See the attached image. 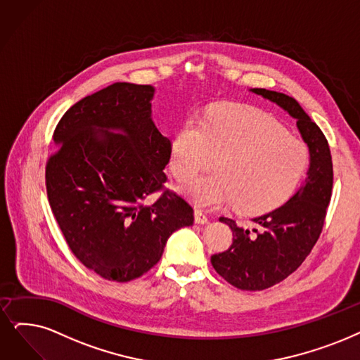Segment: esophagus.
Returning <instances> with one entry per match:
<instances>
[{
  "instance_id": "34e87169",
  "label": "esophagus",
  "mask_w": 360,
  "mask_h": 360,
  "mask_svg": "<svg viewBox=\"0 0 360 360\" xmlns=\"http://www.w3.org/2000/svg\"><path fill=\"white\" fill-rule=\"evenodd\" d=\"M195 223L196 224H207L208 223V217L202 210H195Z\"/></svg>"
}]
</instances>
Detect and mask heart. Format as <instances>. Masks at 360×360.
I'll return each instance as SVG.
<instances>
[{"label": "heart", "mask_w": 360, "mask_h": 360, "mask_svg": "<svg viewBox=\"0 0 360 360\" xmlns=\"http://www.w3.org/2000/svg\"><path fill=\"white\" fill-rule=\"evenodd\" d=\"M219 155L217 172L196 177L181 192L202 208L236 204L247 214L281 207L298 188L309 165L306 143L258 110L221 106L199 122L186 121L169 146V169L179 180L193 177L208 156Z\"/></svg>", "instance_id": "obj_1"}]
</instances>
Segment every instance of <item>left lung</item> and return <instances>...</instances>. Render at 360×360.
<instances>
[{
  "instance_id": "obj_1",
  "label": "left lung",
  "mask_w": 360,
  "mask_h": 360,
  "mask_svg": "<svg viewBox=\"0 0 360 360\" xmlns=\"http://www.w3.org/2000/svg\"><path fill=\"white\" fill-rule=\"evenodd\" d=\"M250 93L275 103L297 121L310 155L303 184L283 205L252 219L254 229L220 217L232 229L233 243L227 251L211 257L212 267L239 290L262 291L288 278L318 240L333 192V160L321 128L295 98L264 89H251Z\"/></svg>"
}]
</instances>
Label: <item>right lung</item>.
Here are the masks:
<instances>
[{
  "mask_svg": "<svg viewBox=\"0 0 360 360\" xmlns=\"http://www.w3.org/2000/svg\"><path fill=\"white\" fill-rule=\"evenodd\" d=\"M155 87L115 82L84 97L54 130L47 196L70 251L108 281L140 278L161 260L168 238L193 224V210L165 191L171 141L152 120Z\"/></svg>",
  "mask_w": 360,
  "mask_h": 360,
  "instance_id": "right-lung-1",
  "label": "right lung"
}]
</instances>
